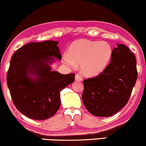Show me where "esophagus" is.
<instances>
[{
	"label": "esophagus",
	"instance_id": "34e87169",
	"mask_svg": "<svg viewBox=\"0 0 146 146\" xmlns=\"http://www.w3.org/2000/svg\"><path fill=\"white\" fill-rule=\"evenodd\" d=\"M75 80L77 81H83V78H82L81 75L77 74V75H75Z\"/></svg>",
	"mask_w": 146,
	"mask_h": 146
}]
</instances>
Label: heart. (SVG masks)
Here are the masks:
<instances>
[{
	"label": "heart",
	"mask_w": 146,
	"mask_h": 146,
	"mask_svg": "<svg viewBox=\"0 0 146 146\" xmlns=\"http://www.w3.org/2000/svg\"><path fill=\"white\" fill-rule=\"evenodd\" d=\"M112 55V48L107 42L81 39L75 41L69 46L63 62L72 68L76 65H80L83 75L93 77L105 69Z\"/></svg>",
	"instance_id": "heart-1"
}]
</instances>
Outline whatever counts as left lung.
<instances>
[{
	"label": "left lung",
	"mask_w": 146,
	"mask_h": 146,
	"mask_svg": "<svg viewBox=\"0 0 146 146\" xmlns=\"http://www.w3.org/2000/svg\"><path fill=\"white\" fill-rule=\"evenodd\" d=\"M136 60L125 45L112 50L110 63L100 75L84 80L82 95L85 108L94 116L108 117L128 101L137 80Z\"/></svg>",
	"instance_id": "obj_1"
}]
</instances>
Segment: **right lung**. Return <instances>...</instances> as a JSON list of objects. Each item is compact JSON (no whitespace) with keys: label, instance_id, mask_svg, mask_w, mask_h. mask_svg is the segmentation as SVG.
Here are the masks:
<instances>
[{"label":"right lung","instance_id":"obj_1","mask_svg":"<svg viewBox=\"0 0 146 146\" xmlns=\"http://www.w3.org/2000/svg\"><path fill=\"white\" fill-rule=\"evenodd\" d=\"M56 41L32 42L12 55L7 85L16 108L28 118L46 120L61 104L60 92L75 81V74L52 71L50 64L61 55Z\"/></svg>","mask_w":146,"mask_h":146}]
</instances>
